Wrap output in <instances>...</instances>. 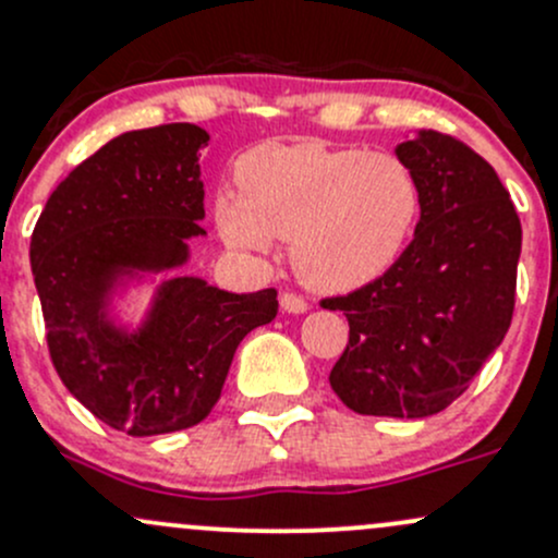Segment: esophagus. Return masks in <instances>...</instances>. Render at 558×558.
Returning <instances> with one entry per match:
<instances>
[{
    "label": "esophagus",
    "mask_w": 558,
    "mask_h": 558,
    "mask_svg": "<svg viewBox=\"0 0 558 558\" xmlns=\"http://www.w3.org/2000/svg\"><path fill=\"white\" fill-rule=\"evenodd\" d=\"M307 307H310L307 299L294 294V291H283V294H280V310H283V313L302 315V313H307Z\"/></svg>",
    "instance_id": "1"
}]
</instances>
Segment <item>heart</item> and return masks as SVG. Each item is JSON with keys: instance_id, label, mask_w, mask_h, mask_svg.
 I'll list each match as a JSON object with an SVG mask.
<instances>
[{"instance_id": "1", "label": "heart", "mask_w": 558, "mask_h": 558, "mask_svg": "<svg viewBox=\"0 0 558 558\" xmlns=\"http://www.w3.org/2000/svg\"><path fill=\"white\" fill-rule=\"evenodd\" d=\"M238 195H219L216 227L243 254L291 240V262L326 294L372 283L407 248L420 221V175L392 151L320 141L262 144L238 162Z\"/></svg>"}]
</instances>
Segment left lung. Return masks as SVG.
<instances>
[{
	"instance_id": "1",
	"label": "left lung",
	"mask_w": 558,
	"mask_h": 558,
	"mask_svg": "<svg viewBox=\"0 0 558 558\" xmlns=\"http://www.w3.org/2000/svg\"><path fill=\"white\" fill-rule=\"evenodd\" d=\"M396 155L422 184L414 240L385 275L320 307L350 324L328 374L344 407L420 420L460 398L508 333L521 221L495 168L460 138L422 131Z\"/></svg>"
}]
</instances>
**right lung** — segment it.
Returning <instances> with one entry per match:
<instances>
[{
    "mask_svg": "<svg viewBox=\"0 0 558 558\" xmlns=\"http://www.w3.org/2000/svg\"><path fill=\"white\" fill-rule=\"evenodd\" d=\"M201 146L208 133L190 122L111 138L56 186L32 234L52 366L87 412L128 436L208 417L238 344L278 315L275 289L230 294L173 278L138 331L109 320L122 275L181 267L186 240L205 234Z\"/></svg>",
    "mask_w": 558,
    "mask_h": 558,
    "instance_id": "obj_1",
    "label": "right lung"
}]
</instances>
